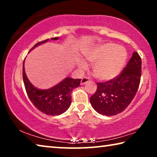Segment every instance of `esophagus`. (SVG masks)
<instances>
[{
	"label": "esophagus",
	"instance_id": "1",
	"mask_svg": "<svg viewBox=\"0 0 157 157\" xmlns=\"http://www.w3.org/2000/svg\"><path fill=\"white\" fill-rule=\"evenodd\" d=\"M89 81V78H83L82 79V80H81V85L85 84L86 83H87V82H88Z\"/></svg>",
	"mask_w": 157,
	"mask_h": 157
}]
</instances>
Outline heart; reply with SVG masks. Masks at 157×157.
Masks as SVG:
<instances>
[{
  "label": "heart",
  "mask_w": 157,
  "mask_h": 157,
  "mask_svg": "<svg viewBox=\"0 0 157 157\" xmlns=\"http://www.w3.org/2000/svg\"><path fill=\"white\" fill-rule=\"evenodd\" d=\"M84 57L93 66V72L98 79L108 81L115 78L123 70L127 60V52L123 47L111 43L97 45L84 52ZM79 69L86 68L84 60L79 59Z\"/></svg>",
  "instance_id": "1"
}]
</instances>
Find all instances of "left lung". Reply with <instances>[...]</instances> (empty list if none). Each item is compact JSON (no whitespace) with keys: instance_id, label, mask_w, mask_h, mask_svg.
Masks as SVG:
<instances>
[{"instance_id":"8db88e82","label":"left lung","mask_w":157,"mask_h":157,"mask_svg":"<svg viewBox=\"0 0 157 157\" xmlns=\"http://www.w3.org/2000/svg\"><path fill=\"white\" fill-rule=\"evenodd\" d=\"M141 77V59L136 52L116 78L103 83L98 82L97 90L90 98L93 108L98 113L111 116L128 107L139 89Z\"/></svg>"}]
</instances>
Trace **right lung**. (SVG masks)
I'll list each match as a JSON object with an SVG mask.
<instances>
[{"label":"right lung","mask_w":157,"mask_h":157,"mask_svg":"<svg viewBox=\"0 0 157 157\" xmlns=\"http://www.w3.org/2000/svg\"><path fill=\"white\" fill-rule=\"evenodd\" d=\"M59 37L51 38L57 40ZM49 39L39 42L30 50L35 48L39 45L46 43ZM24 62L23 64V79L25 88L29 98L35 107L42 113L49 116H59L64 113L71 104V92L80 84L81 79L66 78L55 86L48 89L36 88L29 80L25 74Z\"/></svg>","instance_id":"add662e5"}]
</instances>
